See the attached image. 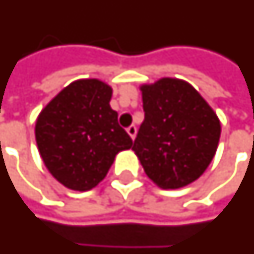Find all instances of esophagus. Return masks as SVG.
Here are the masks:
<instances>
[{"label":"esophagus","instance_id":"34e87169","mask_svg":"<svg viewBox=\"0 0 254 254\" xmlns=\"http://www.w3.org/2000/svg\"><path fill=\"white\" fill-rule=\"evenodd\" d=\"M127 132H128V135L131 136V139H135V136H136V127H135L134 125L129 126L128 128H127Z\"/></svg>","mask_w":254,"mask_h":254}]
</instances>
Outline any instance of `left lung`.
<instances>
[{
  "instance_id": "1",
  "label": "left lung",
  "mask_w": 254,
  "mask_h": 254,
  "mask_svg": "<svg viewBox=\"0 0 254 254\" xmlns=\"http://www.w3.org/2000/svg\"><path fill=\"white\" fill-rule=\"evenodd\" d=\"M145 120L134 150L150 180L162 190H179L197 180L218 149L221 120L184 79L142 84Z\"/></svg>"
}]
</instances>
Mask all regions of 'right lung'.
Listing matches in <instances>:
<instances>
[{
  "label": "right lung",
  "mask_w": 254,
  "mask_h": 254,
  "mask_svg": "<svg viewBox=\"0 0 254 254\" xmlns=\"http://www.w3.org/2000/svg\"><path fill=\"white\" fill-rule=\"evenodd\" d=\"M112 88L81 78L64 88L36 118L35 138L44 165L68 190L85 192L104 180L115 157L132 147L109 105Z\"/></svg>",
  "instance_id": "1"
}]
</instances>
